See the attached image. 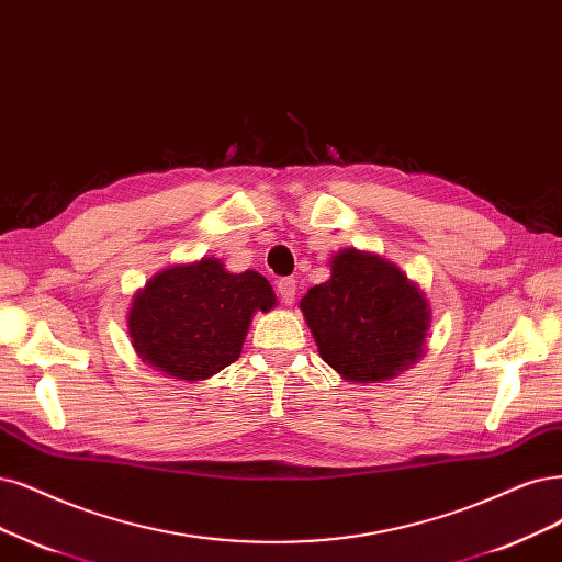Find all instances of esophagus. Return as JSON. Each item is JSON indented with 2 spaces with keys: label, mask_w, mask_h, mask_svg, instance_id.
<instances>
[{
  "label": "esophagus",
  "mask_w": 562,
  "mask_h": 562,
  "mask_svg": "<svg viewBox=\"0 0 562 562\" xmlns=\"http://www.w3.org/2000/svg\"><path fill=\"white\" fill-rule=\"evenodd\" d=\"M278 294L284 305H292L296 299V280L294 278H280L278 280Z\"/></svg>",
  "instance_id": "1"
}]
</instances>
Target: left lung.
<instances>
[{
  "instance_id": "1",
  "label": "left lung",
  "mask_w": 562,
  "mask_h": 562,
  "mask_svg": "<svg viewBox=\"0 0 562 562\" xmlns=\"http://www.w3.org/2000/svg\"><path fill=\"white\" fill-rule=\"evenodd\" d=\"M319 357L357 384L386 382L424 357L430 307L403 270L378 255L347 247L330 278L301 299Z\"/></svg>"
}]
</instances>
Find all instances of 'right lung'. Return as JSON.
I'll return each instance as SVG.
<instances>
[{"mask_svg": "<svg viewBox=\"0 0 562 562\" xmlns=\"http://www.w3.org/2000/svg\"><path fill=\"white\" fill-rule=\"evenodd\" d=\"M278 303L273 286L257 273H228L203 257L161 270L134 296L130 338L136 355L173 380L201 382L234 363L257 310Z\"/></svg>", "mask_w": 562, "mask_h": 562, "instance_id": "add662e5", "label": "right lung"}]
</instances>
